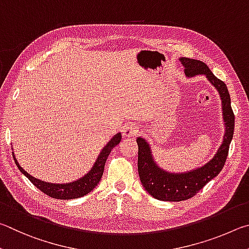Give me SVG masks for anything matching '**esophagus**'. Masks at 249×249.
<instances>
[{"label": "esophagus", "mask_w": 249, "mask_h": 249, "mask_svg": "<svg viewBox=\"0 0 249 249\" xmlns=\"http://www.w3.org/2000/svg\"><path fill=\"white\" fill-rule=\"evenodd\" d=\"M138 132H139V129L137 125H134L133 124H125L124 127V130H122V134H124V137H125V138L137 136Z\"/></svg>", "instance_id": "1"}]
</instances>
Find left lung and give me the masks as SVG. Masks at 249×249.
Wrapping results in <instances>:
<instances>
[{
  "label": "left lung",
  "mask_w": 249,
  "mask_h": 249,
  "mask_svg": "<svg viewBox=\"0 0 249 249\" xmlns=\"http://www.w3.org/2000/svg\"><path fill=\"white\" fill-rule=\"evenodd\" d=\"M184 67L186 77L204 75L215 87L222 104V116L224 122L223 141L213 158L206 164L187 172L172 173L160 167L152 153L150 143L142 137L137 138L138 171L142 186L147 194L160 201H182L198 194L209 181L219 175L228 158L231 141L233 139L235 117L231 107V97L225 83L214 76L208 65L202 61L179 58Z\"/></svg>",
  "instance_id": "obj_1"
}]
</instances>
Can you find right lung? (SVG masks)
I'll return each instance as SVG.
<instances>
[{
  "label": "right lung",
  "mask_w": 249,
  "mask_h": 249,
  "mask_svg": "<svg viewBox=\"0 0 249 249\" xmlns=\"http://www.w3.org/2000/svg\"><path fill=\"white\" fill-rule=\"evenodd\" d=\"M121 141V133H117L113 136L110 141H109L106 145L103 147V150L100 151L98 158L96 159L95 163L91 168L86 173L84 176H82L78 179L71 181V182H65V184H53V182H48L43 181L37 178L33 177L32 175L25 171V169L20 166L19 163L17 162V160L13 152V158H14L15 164L20 171V173L25 175L28 179L33 182V184L37 187L39 190H41L43 194H46L49 197H52L54 199H61V200H71L84 197L87 194H89L93 190L99 180L102 179L105 163H106L107 158L110 154L111 150L117 144H119Z\"/></svg>",
  "instance_id": "obj_1"
}]
</instances>
